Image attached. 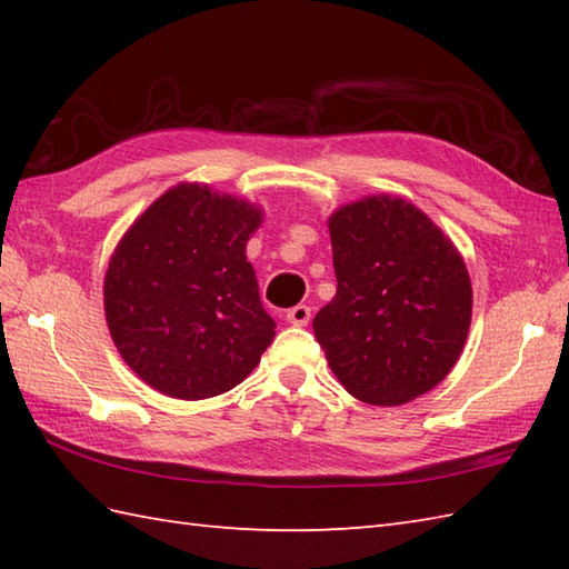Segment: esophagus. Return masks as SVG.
Returning a JSON list of instances; mask_svg holds the SVG:
<instances>
[{"label":"esophagus","mask_w":569,"mask_h":569,"mask_svg":"<svg viewBox=\"0 0 569 569\" xmlns=\"http://www.w3.org/2000/svg\"><path fill=\"white\" fill-rule=\"evenodd\" d=\"M286 320L291 325H298V328H303V325L310 322V308L306 303H298L286 312Z\"/></svg>","instance_id":"obj_1"}]
</instances>
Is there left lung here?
<instances>
[{"label":"left lung","instance_id":"left-lung-1","mask_svg":"<svg viewBox=\"0 0 569 569\" xmlns=\"http://www.w3.org/2000/svg\"><path fill=\"white\" fill-rule=\"evenodd\" d=\"M337 293L312 320L330 369L355 398L401 406L435 389L462 352L471 283L452 241L401 198L330 217Z\"/></svg>","mask_w":569,"mask_h":569}]
</instances>
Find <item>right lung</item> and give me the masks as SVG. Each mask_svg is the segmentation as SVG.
Segmentation results:
<instances>
[{
  "mask_svg": "<svg viewBox=\"0 0 569 569\" xmlns=\"http://www.w3.org/2000/svg\"><path fill=\"white\" fill-rule=\"evenodd\" d=\"M261 212L198 183L176 186L131 224L104 276L119 355L156 391L186 401L244 381L271 345L247 239Z\"/></svg>",
  "mask_w": 569,
  "mask_h": 569,
  "instance_id": "obj_1",
  "label": "right lung"
}]
</instances>
